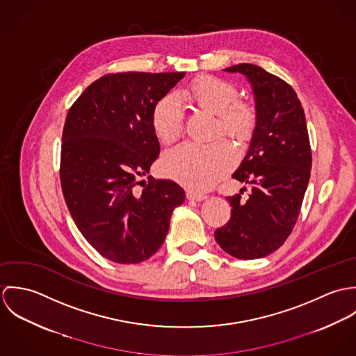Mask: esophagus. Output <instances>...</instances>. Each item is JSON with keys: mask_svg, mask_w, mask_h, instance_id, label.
I'll list each match as a JSON object with an SVG mask.
<instances>
[{"mask_svg": "<svg viewBox=\"0 0 356 356\" xmlns=\"http://www.w3.org/2000/svg\"><path fill=\"white\" fill-rule=\"evenodd\" d=\"M186 197H188L189 200H195V202H203V200L207 199L205 195L195 193V192H188V193H186Z\"/></svg>", "mask_w": 356, "mask_h": 356, "instance_id": "1", "label": "esophagus"}]
</instances>
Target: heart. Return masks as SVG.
<instances>
[{"label":"heart","mask_w":356,"mask_h":356,"mask_svg":"<svg viewBox=\"0 0 356 356\" xmlns=\"http://www.w3.org/2000/svg\"><path fill=\"white\" fill-rule=\"evenodd\" d=\"M181 97L199 109L218 115L215 136L223 131L238 141L247 140L254 130V108L247 102H237V88L218 76L203 75L192 81ZM151 126L159 141H174L184 127V111L178 99L167 95L153 105ZM236 153L232 145L219 138L200 145L184 143L167 149L161 159V171L181 185L203 192L216 185L234 165Z\"/></svg>","instance_id":"b5f03b06"}]
</instances>
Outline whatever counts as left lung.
Here are the masks:
<instances>
[{"mask_svg": "<svg viewBox=\"0 0 356 356\" xmlns=\"http://www.w3.org/2000/svg\"><path fill=\"white\" fill-rule=\"evenodd\" d=\"M225 71L244 75L254 93L252 138L233 174L252 193L247 202L227 197L232 216L215 240L237 259H259L285 243L305 199L312 163L305 109L292 86L261 67L241 63Z\"/></svg>", "mask_w": 356, "mask_h": 356, "instance_id": "8db88e82", "label": "left lung"}]
</instances>
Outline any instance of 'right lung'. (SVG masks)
<instances>
[{
	"mask_svg": "<svg viewBox=\"0 0 356 356\" xmlns=\"http://www.w3.org/2000/svg\"><path fill=\"white\" fill-rule=\"evenodd\" d=\"M185 72L108 74L70 108L60 179L68 211L88 243L108 260L133 264L164 243L184 189L148 177L160 145L153 105ZM143 188H141L140 186Z\"/></svg>",
	"mask_w": 356,
	"mask_h": 356,
	"instance_id": "obj_1",
	"label": "right lung"
}]
</instances>
